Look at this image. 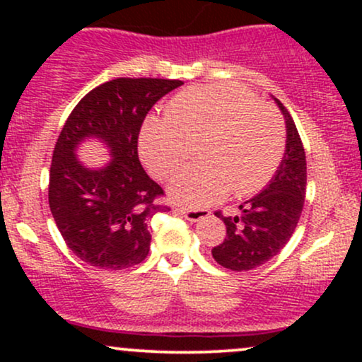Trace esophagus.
Instances as JSON below:
<instances>
[{
    "instance_id": "esophagus-1",
    "label": "esophagus",
    "mask_w": 362,
    "mask_h": 362,
    "mask_svg": "<svg viewBox=\"0 0 362 362\" xmlns=\"http://www.w3.org/2000/svg\"><path fill=\"white\" fill-rule=\"evenodd\" d=\"M175 213L184 216V218L189 219L190 223H195V221H201V219H204V218H209L211 211H207V209H185V207H177Z\"/></svg>"
}]
</instances>
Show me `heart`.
Listing matches in <instances>:
<instances>
[{
  "label": "heart",
  "instance_id": "heart-1",
  "mask_svg": "<svg viewBox=\"0 0 362 362\" xmlns=\"http://www.w3.org/2000/svg\"><path fill=\"white\" fill-rule=\"evenodd\" d=\"M199 143V163L185 167L170 182L178 204L201 207L230 192L260 190L279 168L286 149L281 115L252 91L233 85L187 88L167 105V119H148L139 149L153 175L167 178Z\"/></svg>",
  "mask_w": 362,
  "mask_h": 362
}]
</instances>
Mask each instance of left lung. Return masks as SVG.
Listing matches in <instances>:
<instances>
[{"label": "left lung", "mask_w": 362, "mask_h": 362, "mask_svg": "<svg viewBox=\"0 0 362 362\" xmlns=\"http://www.w3.org/2000/svg\"><path fill=\"white\" fill-rule=\"evenodd\" d=\"M286 120V151L269 185L240 204V214L216 216L226 224L223 243L211 250L224 269L252 271L276 257L296 230L306 195V156L296 124L274 98Z\"/></svg>", "instance_id": "1"}]
</instances>
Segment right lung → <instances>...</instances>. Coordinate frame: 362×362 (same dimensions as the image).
I'll return each mask as SVG.
<instances>
[{"instance_id":"obj_1","label":"right lung","mask_w":362,"mask_h":362,"mask_svg":"<svg viewBox=\"0 0 362 362\" xmlns=\"http://www.w3.org/2000/svg\"><path fill=\"white\" fill-rule=\"evenodd\" d=\"M184 85L161 78H117L78 102L52 153L49 207L66 245L83 262L122 271L148 257L149 218L167 213L163 189L148 177L138 156L143 120L161 97ZM86 139L102 140L112 160L85 168L76 156Z\"/></svg>"}]
</instances>
